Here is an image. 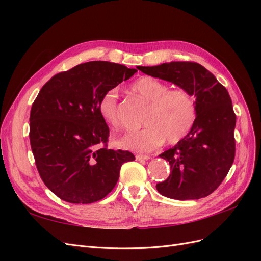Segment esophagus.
<instances>
[{
    "mask_svg": "<svg viewBox=\"0 0 261 261\" xmlns=\"http://www.w3.org/2000/svg\"><path fill=\"white\" fill-rule=\"evenodd\" d=\"M150 159L149 155H146V154H137L136 155V160L137 161H140V160H148Z\"/></svg>",
    "mask_w": 261,
    "mask_h": 261,
    "instance_id": "esophagus-1",
    "label": "esophagus"
}]
</instances>
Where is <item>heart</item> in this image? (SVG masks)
<instances>
[{
  "instance_id": "heart-1",
  "label": "heart",
  "mask_w": 261,
  "mask_h": 261,
  "mask_svg": "<svg viewBox=\"0 0 261 261\" xmlns=\"http://www.w3.org/2000/svg\"><path fill=\"white\" fill-rule=\"evenodd\" d=\"M130 90L143 98L149 106L143 120L144 128L126 133L116 145L126 150L149 152L160 147L165 140L177 144L191 132L197 117L194 97L187 90L170 87L151 76L139 77L130 85ZM98 111L108 125L120 127L117 90L109 89L100 97Z\"/></svg>"
}]
</instances>
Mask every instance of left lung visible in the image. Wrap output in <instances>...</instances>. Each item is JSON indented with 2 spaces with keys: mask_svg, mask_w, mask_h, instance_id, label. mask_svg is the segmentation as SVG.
I'll return each instance as SVG.
<instances>
[{
  "mask_svg": "<svg viewBox=\"0 0 261 261\" xmlns=\"http://www.w3.org/2000/svg\"><path fill=\"white\" fill-rule=\"evenodd\" d=\"M137 68L175 84L196 97L197 117L193 128L160 154L169 161L171 174L155 185L158 192L177 200L209 196L222 183L234 162L236 115L230 94L213 74L196 62Z\"/></svg>",
  "mask_w": 261,
  "mask_h": 261,
  "instance_id": "obj_1",
  "label": "left lung"
}]
</instances>
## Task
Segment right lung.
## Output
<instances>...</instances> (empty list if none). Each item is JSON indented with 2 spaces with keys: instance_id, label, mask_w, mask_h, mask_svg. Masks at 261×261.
Here are the masks:
<instances>
[{
  "instance_id": "obj_1",
  "label": "right lung",
  "mask_w": 261,
  "mask_h": 261,
  "mask_svg": "<svg viewBox=\"0 0 261 261\" xmlns=\"http://www.w3.org/2000/svg\"><path fill=\"white\" fill-rule=\"evenodd\" d=\"M137 72L106 61L83 63L46 82L30 111L29 138L36 167L62 200L91 203L116 185L129 151L108 148L109 127L98 111L100 97Z\"/></svg>"
}]
</instances>
